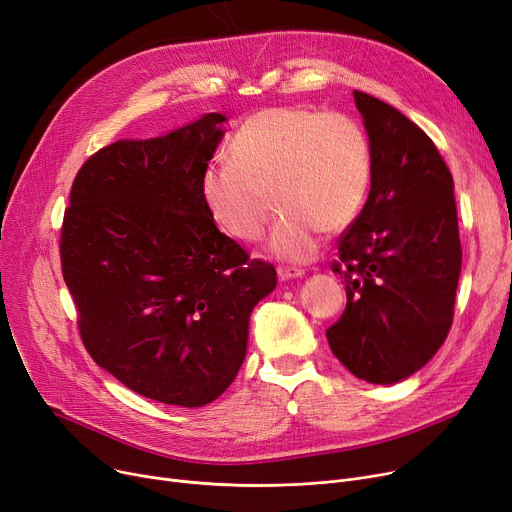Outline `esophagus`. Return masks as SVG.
Returning a JSON list of instances; mask_svg holds the SVG:
<instances>
[{"label": "esophagus", "instance_id": "34e87169", "mask_svg": "<svg viewBox=\"0 0 512 512\" xmlns=\"http://www.w3.org/2000/svg\"><path fill=\"white\" fill-rule=\"evenodd\" d=\"M277 275L281 281H287V279H296V277H302L304 271L298 269V266H279L277 269Z\"/></svg>", "mask_w": 512, "mask_h": 512}]
</instances>
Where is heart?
<instances>
[{
	"label": "heart",
	"instance_id": "heart-1",
	"mask_svg": "<svg viewBox=\"0 0 512 512\" xmlns=\"http://www.w3.org/2000/svg\"><path fill=\"white\" fill-rule=\"evenodd\" d=\"M371 175V141L352 116L275 106L243 120L227 162L204 170L200 191L214 223L243 243L262 239L273 198L283 212L273 252L308 260L321 231L339 233L354 223Z\"/></svg>",
	"mask_w": 512,
	"mask_h": 512
}]
</instances>
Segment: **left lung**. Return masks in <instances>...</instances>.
Segmentation results:
<instances>
[{"label":"left lung","instance_id":"obj_1","mask_svg":"<svg viewBox=\"0 0 512 512\" xmlns=\"http://www.w3.org/2000/svg\"><path fill=\"white\" fill-rule=\"evenodd\" d=\"M373 154L371 191L337 239L333 273L348 304L327 329L331 352L369 383L410 377L452 327L460 277L454 181L429 135L394 106L354 91Z\"/></svg>","mask_w":512,"mask_h":512}]
</instances>
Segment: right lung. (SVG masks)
<instances>
[{"instance_id": "right-lung-1", "label": "right lung", "mask_w": 512, "mask_h": 512, "mask_svg": "<svg viewBox=\"0 0 512 512\" xmlns=\"http://www.w3.org/2000/svg\"><path fill=\"white\" fill-rule=\"evenodd\" d=\"M223 114L164 137L116 141L72 181L60 233L62 275L83 346L120 383L196 408L233 383L252 308L275 266L218 231L200 191Z\"/></svg>"}]
</instances>
